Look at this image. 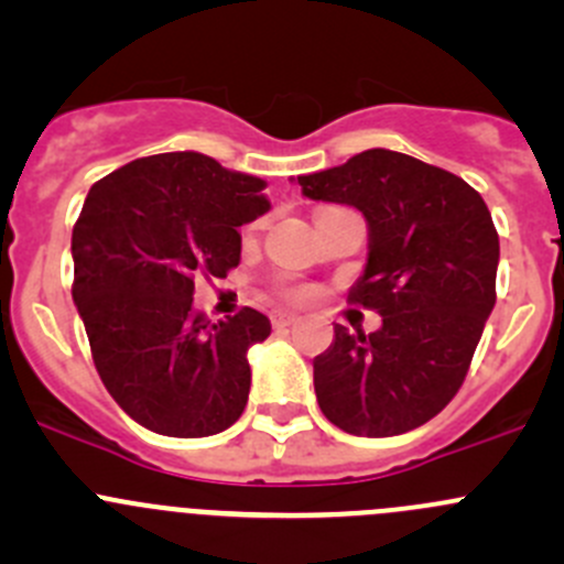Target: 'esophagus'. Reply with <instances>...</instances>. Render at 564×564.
<instances>
[{
	"mask_svg": "<svg viewBox=\"0 0 564 564\" xmlns=\"http://www.w3.org/2000/svg\"><path fill=\"white\" fill-rule=\"evenodd\" d=\"M270 318H272V327H292V324L297 322V316L286 314V311H275Z\"/></svg>",
	"mask_w": 564,
	"mask_h": 564,
	"instance_id": "esophagus-1",
	"label": "esophagus"
}]
</instances>
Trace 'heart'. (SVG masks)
Returning <instances> with one entry per match:
<instances>
[{
	"label": "heart",
	"mask_w": 564,
	"mask_h": 564,
	"mask_svg": "<svg viewBox=\"0 0 564 564\" xmlns=\"http://www.w3.org/2000/svg\"><path fill=\"white\" fill-rule=\"evenodd\" d=\"M283 297L292 300V303H305V300L314 297V292L308 286H289L283 289Z\"/></svg>",
	"instance_id": "b5f03b06"
}]
</instances>
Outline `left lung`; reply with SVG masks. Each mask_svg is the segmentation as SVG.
<instances>
[{"label":"left lung","mask_w":564,"mask_h":564,"mask_svg":"<svg viewBox=\"0 0 564 564\" xmlns=\"http://www.w3.org/2000/svg\"><path fill=\"white\" fill-rule=\"evenodd\" d=\"M316 202L368 220V264L349 303L382 316L314 360L324 417L355 436H395L442 412L464 384L497 303L499 235L480 193L456 174L390 150L297 176Z\"/></svg>","instance_id":"1"}]
</instances>
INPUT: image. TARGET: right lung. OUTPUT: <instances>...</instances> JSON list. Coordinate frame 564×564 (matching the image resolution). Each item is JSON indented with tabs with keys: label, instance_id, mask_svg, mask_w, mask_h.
<instances>
[{
	"label": "right lung",
	"instance_id": "obj_1",
	"mask_svg": "<svg viewBox=\"0 0 564 564\" xmlns=\"http://www.w3.org/2000/svg\"><path fill=\"white\" fill-rule=\"evenodd\" d=\"M264 180L198 152L139 158L95 182L73 226V300L95 368L139 425L196 440L237 423L248 349L270 318L193 314L196 278L240 264L237 226L270 209Z\"/></svg>",
	"mask_w": 564,
	"mask_h": 564
}]
</instances>
